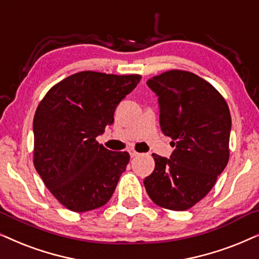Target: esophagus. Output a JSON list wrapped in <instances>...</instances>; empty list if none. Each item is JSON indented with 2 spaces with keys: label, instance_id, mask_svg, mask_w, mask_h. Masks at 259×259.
<instances>
[{
  "label": "esophagus",
  "instance_id": "esophagus-1",
  "mask_svg": "<svg viewBox=\"0 0 259 259\" xmlns=\"http://www.w3.org/2000/svg\"><path fill=\"white\" fill-rule=\"evenodd\" d=\"M128 152H130L131 157H132V158H133V157H137V156H139V153H138L137 151L134 150V149H128Z\"/></svg>",
  "mask_w": 259,
  "mask_h": 259
}]
</instances>
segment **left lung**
I'll return each instance as SVG.
<instances>
[{
  "label": "left lung",
  "mask_w": 259,
  "mask_h": 259,
  "mask_svg": "<svg viewBox=\"0 0 259 259\" xmlns=\"http://www.w3.org/2000/svg\"><path fill=\"white\" fill-rule=\"evenodd\" d=\"M158 96L159 125L176 147L170 158L153 153V172L144 180L150 199L187 210L209 193L230 158L231 114L226 101L195 73L170 70L146 83Z\"/></svg>",
  "instance_id": "1"
}]
</instances>
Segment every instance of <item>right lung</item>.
I'll use <instances>...</instances> for the list:
<instances>
[{
  "mask_svg": "<svg viewBox=\"0 0 259 259\" xmlns=\"http://www.w3.org/2000/svg\"><path fill=\"white\" fill-rule=\"evenodd\" d=\"M140 75L82 71L66 77L40 101L33 120L36 172L68 209L88 211L108 202L130 154L96 142L114 122L116 106Z\"/></svg>",
  "mask_w": 259,
  "mask_h": 259,
  "instance_id": "add662e5",
  "label": "right lung"
}]
</instances>
